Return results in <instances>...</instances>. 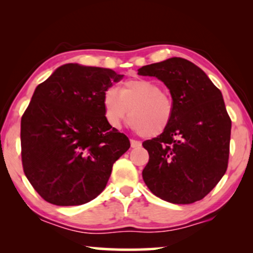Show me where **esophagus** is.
Wrapping results in <instances>:
<instances>
[{
  "label": "esophagus",
  "mask_w": 253,
  "mask_h": 253,
  "mask_svg": "<svg viewBox=\"0 0 253 253\" xmlns=\"http://www.w3.org/2000/svg\"><path fill=\"white\" fill-rule=\"evenodd\" d=\"M140 146H141V141L136 140V139H131V147L137 148V147H140Z\"/></svg>",
  "instance_id": "obj_1"
}]
</instances>
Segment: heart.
<instances>
[{
    "instance_id": "heart-1",
    "label": "heart",
    "mask_w": 253,
    "mask_h": 253,
    "mask_svg": "<svg viewBox=\"0 0 253 253\" xmlns=\"http://www.w3.org/2000/svg\"><path fill=\"white\" fill-rule=\"evenodd\" d=\"M105 116L110 126H120L130 112V126L145 137L164 133L171 122L174 102L161 86L148 79L124 82L120 92L107 88L102 96Z\"/></svg>"
}]
</instances>
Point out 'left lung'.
I'll return each mask as SVG.
<instances>
[{
    "label": "left lung",
    "mask_w": 253,
    "mask_h": 253,
    "mask_svg": "<svg viewBox=\"0 0 253 253\" xmlns=\"http://www.w3.org/2000/svg\"><path fill=\"white\" fill-rule=\"evenodd\" d=\"M170 91L174 114L167 130L145 140L143 170L151 192L172 204H192L212 191L227 170L231 120L221 91L202 69L171 57L138 69Z\"/></svg>",
    "instance_id": "obj_1"
}]
</instances>
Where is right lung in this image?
Instances as JSON below:
<instances>
[{"label": "right lung", "instance_id": "add662e5", "mask_svg": "<svg viewBox=\"0 0 253 253\" xmlns=\"http://www.w3.org/2000/svg\"><path fill=\"white\" fill-rule=\"evenodd\" d=\"M123 75L69 63L37 86L20 122L22 164L41 198L83 205L106 188L113 165L130 147L107 121L102 96Z\"/></svg>", "mask_w": 253, "mask_h": 253}]
</instances>
